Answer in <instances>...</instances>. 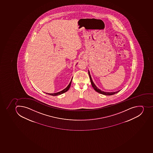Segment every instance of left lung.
<instances>
[{
  "mask_svg": "<svg viewBox=\"0 0 153 153\" xmlns=\"http://www.w3.org/2000/svg\"><path fill=\"white\" fill-rule=\"evenodd\" d=\"M89 76L90 79V81H91V85H92V87H93V88L94 89L95 91H97V92L103 95H106V96H110V95H112L115 94L119 92L120 90L119 91H116V92H104V91H101V90H100V89L98 88L97 86L95 85V84L93 82L92 78H91V76L90 74L89 71H88Z\"/></svg>",
  "mask_w": 153,
  "mask_h": 153,
  "instance_id": "8db88e82",
  "label": "left lung"
}]
</instances>
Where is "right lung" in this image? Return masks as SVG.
<instances>
[{
    "label": "right lung",
    "mask_w": 153,
    "mask_h": 153,
    "mask_svg": "<svg viewBox=\"0 0 153 153\" xmlns=\"http://www.w3.org/2000/svg\"><path fill=\"white\" fill-rule=\"evenodd\" d=\"M72 79L71 80V82L69 83V85H68L67 87H66V88H65L63 90L61 91H60L59 92L56 93H46V94H47L48 95H51V96H58V95H61V94H62L66 92L67 91H68V90L70 88V87H71V81H72Z\"/></svg>",
    "instance_id": "add662e5"
}]
</instances>
